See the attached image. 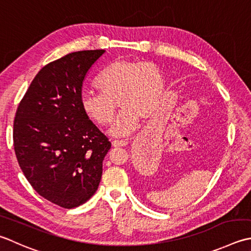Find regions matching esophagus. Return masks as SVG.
Returning a JSON list of instances; mask_svg holds the SVG:
<instances>
[{"mask_svg": "<svg viewBox=\"0 0 251 251\" xmlns=\"http://www.w3.org/2000/svg\"><path fill=\"white\" fill-rule=\"evenodd\" d=\"M127 144H128V141L127 140H113L112 141V145L114 148H120V147H125Z\"/></svg>", "mask_w": 251, "mask_h": 251, "instance_id": "esophagus-1", "label": "esophagus"}]
</instances>
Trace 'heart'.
Segmentation results:
<instances>
[{"label": "heart", "instance_id": "obj_1", "mask_svg": "<svg viewBox=\"0 0 251 251\" xmlns=\"http://www.w3.org/2000/svg\"><path fill=\"white\" fill-rule=\"evenodd\" d=\"M98 92L83 91L80 107L85 115L99 126H107L122 107L111 127V134L124 137L132 134L142 119L160 111L164 79L159 67L151 63L120 58L104 68L96 81Z\"/></svg>", "mask_w": 251, "mask_h": 251}]
</instances>
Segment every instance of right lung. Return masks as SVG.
I'll use <instances>...</instances> for the list:
<instances>
[{
	"instance_id": "obj_1",
	"label": "right lung",
	"mask_w": 251,
	"mask_h": 251,
	"mask_svg": "<svg viewBox=\"0 0 251 251\" xmlns=\"http://www.w3.org/2000/svg\"><path fill=\"white\" fill-rule=\"evenodd\" d=\"M104 52H73L47 64L15 115L14 150L24 175L41 197L65 209L95 195L111 148L79 102L86 74Z\"/></svg>"
}]
</instances>
